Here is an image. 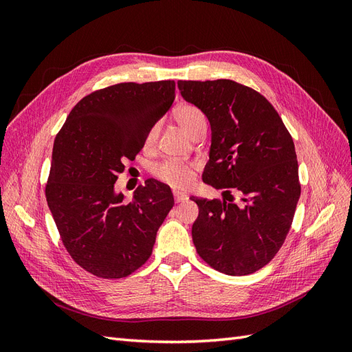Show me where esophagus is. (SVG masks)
I'll return each instance as SVG.
<instances>
[{
    "instance_id": "34e87169",
    "label": "esophagus",
    "mask_w": 352,
    "mask_h": 352,
    "mask_svg": "<svg viewBox=\"0 0 352 352\" xmlns=\"http://www.w3.org/2000/svg\"><path fill=\"white\" fill-rule=\"evenodd\" d=\"M173 198H175V202H184L188 199V195L182 192H173Z\"/></svg>"
}]
</instances>
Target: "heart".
Masks as SVG:
<instances>
[{
  "mask_svg": "<svg viewBox=\"0 0 352 352\" xmlns=\"http://www.w3.org/2000/svg\"><path fill=\"white\" fill-rule=\"evenodd\" d=\"M175 117L179 124L182 126L189 135L197 129L198 124L206 122L204 114L192 104L179 105L175 111ZM155 138L157 126H153L151 129L148 131L145 138L146 145H151L155 141ZM154 176L175 189H186L194 182V164L175 162V160H166V162L160 163L154 167Z\"/></svg>",
  "mask_w": 352,
  "mask_h": 352,
  "instance_id": "1",
  "label": "heart"
}]
</instances>
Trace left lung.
Instances as JSON below:
<instances>
[{"label": "left lung", "mask_w": 352, "mask_h": 352, "mask_svg": "<svg viewBox=\"0 0 352 352\" xmlns=\"http://www.w3.org/2000/svg\"><path fill=\"white\" fill-rule=\"evenodd\" d=\"M177 88L211 126L202 180L243 195L242 206L192 197L197 252L221 273L251 274L280 250L301 195L292 136L261 94L235 80H179Z\"/></svg>", "instance_id": "obj_1"}]
</instances>
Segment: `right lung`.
Returning a JSON list of instances; mask_svg holds the SVG:
<instances>
[{"label":"right lung","instance_id":"1","mask_svg":"<svg viewBox=\"0 0 352 352\" xmlns=\"http://www.w3.org/2000/svg\"><path fill=\"white\" fill-rule=\"evenodd\" d=\"M175 101V80L117 83L82 98L57 133L45 197L70 257L102 279L126 278L150 258L175 199L148 179L132 201L117 175Z\"/></svg>","mask_w":352,"mask_h":352}]
</instances>
